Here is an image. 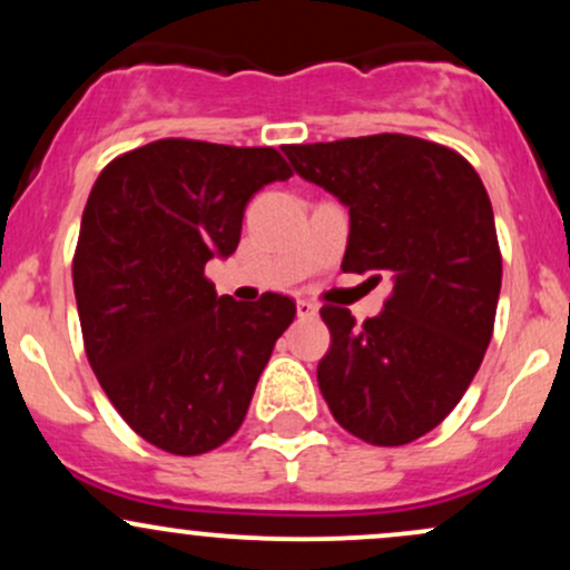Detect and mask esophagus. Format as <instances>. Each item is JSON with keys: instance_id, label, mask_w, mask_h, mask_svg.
Segmentation results:
<instances>
[{"instance_id": "esophagus-1", "label": "esophagus", "mask_w": 570, "mask_h": 570, "mask_svg": "<svg viewBox=\"0 0 570 570\" xmlns=\"http://www.w3.org/2000/svg\"><path fill=\"white\" fill-rule=\"evenodd\" d=\"M318 316V307L307 299H297V318H316Z\"/></svg>"}]
</instances>
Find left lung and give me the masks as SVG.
Segmentation results:
<instances>
[{"mask_svg": "<svg viewBox=\"0 0 570 570\" xmlns=\"http://www.w3.org/2000/svg\"><path fill=\"white\" fill-rule=\"evenodd\" d=\"M284 155L348 206L343 271L394 281L364 324L322 307L332 345L318 389L358 440H417L461 402L493 337L501 252L485 185L453 149L404 134L289 144Z\"/></svg>", "mask_w": 570, "mask_h": 570, "instance_id": "1", "label": "left lung"}]
</instances>
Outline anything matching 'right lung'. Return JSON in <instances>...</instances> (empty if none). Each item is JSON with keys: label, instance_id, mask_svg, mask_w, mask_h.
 Returning <instances> with one entry per match:
<instances>
[{"label": "right lung", "instance_id": "1", "mask_svg": "<svg viewBox=\"0 0 570 570\" xmlns=\"http://www.w3.org/2000/svg\"><path fill=\"white\" fill-rule=\"evenodd\" d=\"M289 176L273 147L160 139L90 189L71 263L85 353L122 421L166 453L230 440L294 322L284 294L235 303L203 273L238 248L254 193Z\"/></svg>", "mask_w": 570, "mask_h": 570}]
</instances>
